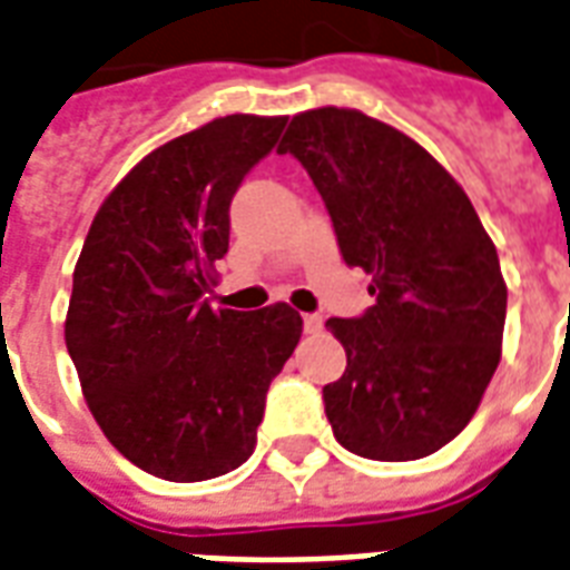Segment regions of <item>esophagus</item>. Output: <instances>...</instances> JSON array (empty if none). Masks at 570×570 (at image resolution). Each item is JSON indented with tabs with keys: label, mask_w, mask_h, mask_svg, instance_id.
Listing matches in <instances>:
<instances>
[{
	"label": "esophagus",
	"mask_w": 570,
	"mask_h": 570,
	"mask_svg": "<svg viewBox=\"0 0 570 570\" xmlns=\"http://www.w3.org/2000/svg\"><path fill=\"white\" fill-rule=\"evenodd\" d=\"M303 330H306V333H321V330H324V317L321 315H306L303 317Z\"/></svg>",
	"instance_id": "1"
}]
</instances>
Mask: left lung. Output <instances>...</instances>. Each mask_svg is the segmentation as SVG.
Masks as SVG:
<instances>
[{
  "mask_svg": "<svg viewBox=\"0 0 570 570\" xmlns=\"http://www.w3.org/2000/svg\"><path fill=\"white\" fill-rule=\"evenodd\" d=\"M279 154L308 171L347 267L372 273L374 306L326 321L347 354L324 386L335 440L372 461L443 449L473 419L505 326L509 291L475 207L422 145L356 109L299 112Z\"/></svg>",
  "mask_w": 570,
  "mask_h": 570,
  "instance_id": "8db88e82",
  "label": "left lung"
}]
</instances>
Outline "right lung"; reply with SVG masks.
I'll list each match as a JSON object with an SVG mask.
<instances>
[{"mask_svg": "<svg viewBox=\"0 0 570 570\" xmlns=\"http://www.w3.org/2000/svg\"><path fill=\"white\" fill-rule=\"evenodd\" d=\"M288 118L225 116L160 145L97 210L73 271L65 342L106 440L166 482H205L255 449L271 381L303 317L285 303L214 308L232 198Z\"/></svg>", "mask_w": 570, "mask_h": 570, "instance_id": "right-lung-1", "label": "right lung"}]
</instances>
